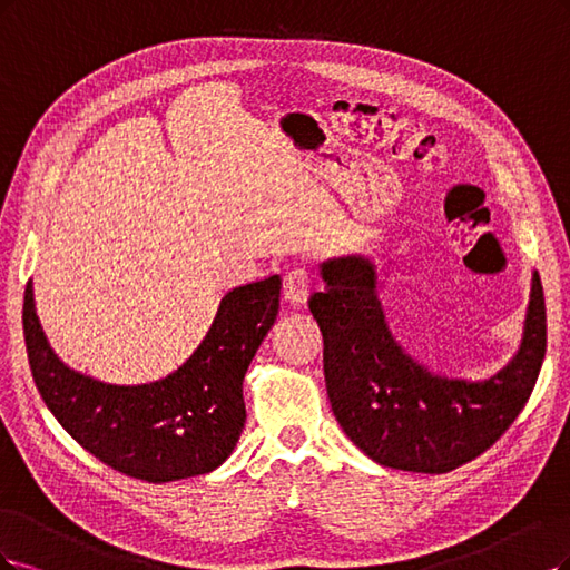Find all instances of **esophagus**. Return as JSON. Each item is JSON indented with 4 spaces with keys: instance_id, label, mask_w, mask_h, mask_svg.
<instances>
[{
    "instance_id": "1",
    "label": "esophagus",
    "mask_w": 570,
    "mask_h": 570,
    "mask_svg": "<svg viewBox=\"0 0 570 570\" xmlns=\"http://www.w3.org/2000/svg\"><path fill=\"white\" fill-rule=\"evenodd\" d=\"M309 298V277L305 269H293L284 279V301L291 307H305Z\"/></svg>"
}]
</instances>
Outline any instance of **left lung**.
<instances>
[{
  "instance_id": "8db88e82",
  "label": "left lung",
  "mask_w": 570,
  "mask_h": 570,
  "mask_svg": "<svg viewBox=\"0 0 570 570\" xmlns=\"http://www.w3.org/2000/svg\"><path fill=\"white\" fill-rule=\"evenodd\" d=\"M383 269L351 253L320 263L309 312L324 336V379L343 433L372 462L448 473L483 454L521 414L547 347L540 274L532 272L519 351L488 379L429 370L397 343L379 298Z\"/></svg>"
}]
</instances>
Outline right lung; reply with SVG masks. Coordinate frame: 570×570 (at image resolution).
I'll return each instance as SVG.
<instances>
[{
    "instance_id": "add662e5",
    "label": "right lung",
    "mask_w": 570,
    "mask_h": 570,
    "mask_svg": "<svg viewBox=\"0 0 570 570\" xmlns=\"http://www.w3.org/2000/svg\"><path fill=\"white\" fill-rule=\"evenodd\" d=\"M279 291V274L227 291L185 364L151 383L118 385L59 360L28 282L23 336L35 385L59 424L106 466L146 483L210 473L244 431V376L277 322Z\"/></svg>"
}]
</instances>
